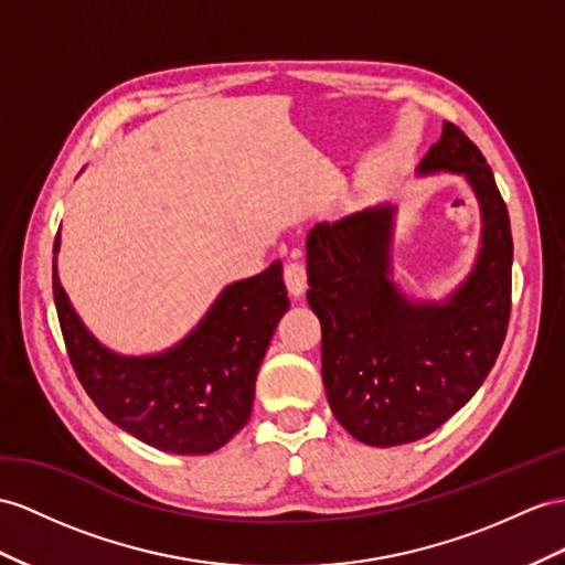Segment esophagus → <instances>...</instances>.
I'll return each mask as SVG.
<instances>
[{"label": "esophagus", "mask_w": 565, "mask_h": 565, "mask_svg": "<svg viewBox=\"0 0 565 565\" xmlns=\"http://www.w3.org/2000/svg\"><path fill=\"white\" fill-rule=\"evenodd\" d=\"M284 281L294 298H300L302 294H306L308 271H306V265H302V259H298V257L288 259V263L284 265Z\"/></svg>", "instance_id": "1"}]
</instances>
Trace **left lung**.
Wrapping results in <instances>:
<instances>
[{"label": "left lung", "instance_id": "1", "mask_svg": "<svg viewBox=\"0 0 565 565\" xmlns=\"http://www.w3.org/2000/svg\"><path fill=\"white\" fill-rule=\"evenodd\" d=\"M420 171L466 173L482 205L480 257L444 306H415L388 281L392 207L322 222L308 236V302L322 324L329 406L370 446L441 427L482 386L509 329L511 220L484 154L444 121Z\"/></svg>", "mask_w": 565, "mask_h": 565}]
</instances>
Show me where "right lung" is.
I'll return each instance as SVG.
<instances>
[{
  "mask_svg": "<svg viewBox=\"0 0 565 565\" xmlns=\"http://www.w3.org/2000/svg\"><path fill=\"white\" fill-rule=\"evenodd\" d=\"M52 291L76 377L114 425L162 451L198 456L222 448L250 420L259 363L288 310L281 263L228 286L191 337L154 358L103 349L71 308L56 265Z\"/></svg>",
  "mask_w": 565,
  "mask_h": 565,
  "instance_id": "add662e5",
  "label": "right lung"
}]
</instances>
